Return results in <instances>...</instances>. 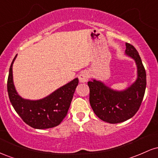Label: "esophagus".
<instances>
[{"mask_svg":"<svg viewBox=\"0 0 158 158\" xmlns=\"http://www.w3.org/2000/svg\"><path fill=\"white\" fill-rule=\"evenodd\" d=\"M88 79H89V74H88V72L83 71L79 74V79L80 82H87V81H88Z\"/></svg>","mask_w":158,"mask_h":158,"instance_id":"1","label":"esophagus"}]
</instances>
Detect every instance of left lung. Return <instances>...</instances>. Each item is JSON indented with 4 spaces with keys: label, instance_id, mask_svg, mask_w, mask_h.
<instances>
[{
    "label": "left lung",
    "instance_id": "1",
    "mask_svg": "<svg viewBox=\"0 0 158 158\" xmlns=\"http://www.w3.org/2000/svg\"><path fill=\"white\" fill-rule=\"evenodd\" d=\"M125 53L135 61L137 79L126 89H112L102 81L93 79L88 82L90 104L96 115L105 122L115 124L128 120L137 113L146 88V73L138 52L126 43Z\"/></svg>",
    "mask_w": 158,
    "mask_h": 158
}]
</instances>
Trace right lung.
I'll use <instances>...</instances> for the list:
<instances>
[{
	"label": "right lung",
	"instance_id": "1",
	"mask_svg": "<svg viewBox=\"0 0 158 158\" xmlns=\"http://www.w3.org/2000/svg\"><path fill=\"white\" fill-rule=\"evenodd\" d=\"M12 60L7 80V91L12 106L23 122L37 129L53 128L59 126L66 117L79 79L75 78L70 82L56 89L50 95L37 100L23 99L15 89L12 75Z\"/></svg>",
	"mask_w": 158,
	"mask_h": 158
}]
</instances>
